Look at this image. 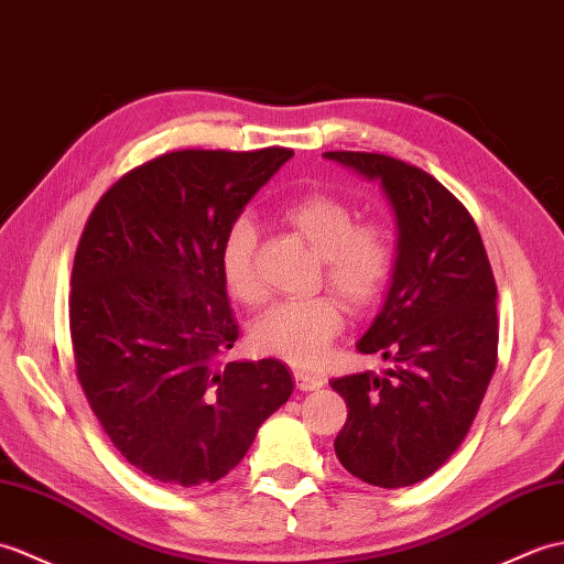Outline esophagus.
Listing matches in <instances>:
<instances>
[{
    "mask_svg": "<svg viewBox=\"0 0 564 564\" xmlns=\"http://www.w3.org/2000/svg\"><path fill=\"white\" fill-rule=\"evenodd\" d=\"M294 381H296V388L299 391H318V388L325 383V379L321 377V373H314V371H294Z\"/></svg>",
    "mask_w": 564,
    "mask_h": 564,
    "instance_id": "1",
    "label": "esophagus"
}]
</instances>
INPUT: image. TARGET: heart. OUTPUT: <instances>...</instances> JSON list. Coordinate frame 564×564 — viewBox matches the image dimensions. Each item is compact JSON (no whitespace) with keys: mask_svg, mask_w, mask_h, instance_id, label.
Masks as SVG:
<instances>
[{"mask_svg":"<svg viewBox=\"0 0 564 564\" xmlns=\"http://www.w3.org/2000/svg\"><path fill=\"white\" fill-rule=\"evenodd\" d=\"M282 219L321 256V282L347 306L365 311L379 302L395 270V241L383 221H357L355 209L328 193H306L292 199L282 207ZM256 256L258 229L253 219L236 217L219 246V272L229 294L246 306H258L265 299ZM340 330V304L321 294L304 302L274 304L253 323L250 340L262 355L314 369L323 365Z\"/></svg>","mask_w":564,"mask_h":564,"instance_id":"1","label":"heart"}]
</instances>
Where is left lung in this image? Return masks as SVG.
<instances>
[{"label": "left lung", "mask_w": 564, "mask_h": 564, "mask_svg": "<svg viewBox=\"0 0 564 564\" xmlns=\"http://www.w3.org/2000/svg\"><path fill=\"white\" fill-rule=\"evenodd\" d=\"M325 159L381 181L395 209L391 290L357 343L393 369L330 381L347 403L337 458L355 478L395 490L440 470L478 415L497 369V284L470 212L427 171L369 152Z\"/></svg>", "instance_id": "1"}]
</instances>
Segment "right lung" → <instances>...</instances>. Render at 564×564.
Returning a JSON list of instances; mask_svg holds the SVG:
<instances>
[{
	"instance_id": "1",
	"label": "right lung",
	"mask_w": 564,
	"mask_h": 564,
	"mask_svg": "<svg viewBox=\"0 0 564 564\" xmlns=\"http://www.w3.org/2000/svg\"><path fill=\"white\" fill-rule=\"evenodd\" d=\"M292 149L156 156L98 199L72 268L74 369L122 458L156 482H217L294 391L280 359L224 361L239 337L219 246Z\"/></svg>"
}]
</instances>
